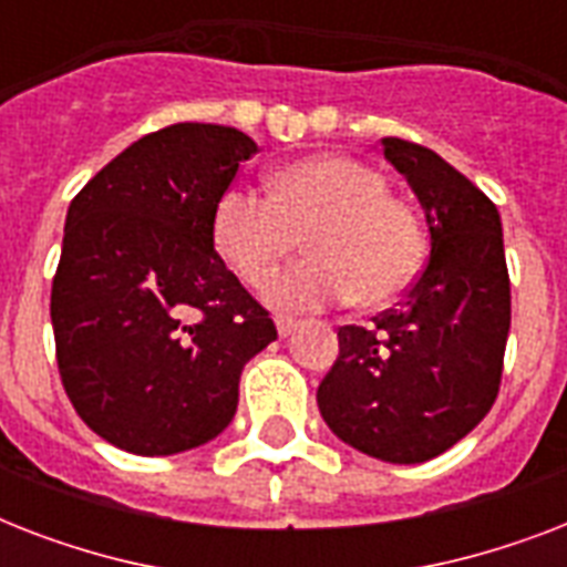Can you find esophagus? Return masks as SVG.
<instances>
[{"label": "esophagus", "mask_w": 567, "mask_h": 567, "mask_svg": "<svg viewBox=\"0 0 567 567\" xmlns=\"http://www.w3.org/2000/svg\"><path fill=\"white\" fill-rule=\"evenodd\" d=\"M300 327V320H293V318H276V329H279V336L288 338L293 332V329Z\"/></svg>", "instance_id": "1"}]
</instances>
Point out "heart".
Returning a JSON list of instances; mask_svg holds the SVG:
<instances>
[{
    "mask_svg": "<svg viewBox=\"0 0 567 567\" xmlns=\"http://www.w3.org/2000/svg\"><path fill=\"white\" fill-rule=\"evenodd\" d=\"M214 247L258 288L306 238L311 258L267 285L276 309L353 300L373 309L409 288L423 261V231L385 176L350 155H309L279 167L270 194L229 185L214 205Z\"/></svg>",
    "mask_w": 567,
    "mask_h": 567,
    "instance_id": "obj_1",
    "label": "heart"
}]
</instances>
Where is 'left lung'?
Returning <instances> with one entry per match:
<instances>
[{
  "label": "left lung",
  "instance_id": "obj_1",
  "mask_svg": "<svg viewBox=\"0 0 567 567\" xmlns=\"http://www.w3.org/2000/svg\"><path fill=\"white\" fill-rule=\"evenodd\" d=\"M430 226V258L396 309L338 329L318 388L323 421L368 456L417 465L450 450L497 400L512 293L497 205L412 141L382 137Z\"/></svg>",
  "mask_w": 567,
  "mask_h": 567
}]
</instances>
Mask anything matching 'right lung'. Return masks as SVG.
<instances>
[{"label":"right lung","instance_id":"add662e5","mask_svg":"<svg viewBox=\"0 0 567 567\" xmlns=\"http://www.w3.org/2000/svg\"><path fill=\"white\" fill-rule=\"evenodd\" d=\"M258 153L231 126L176 123L123 150L70 203L52 329L70 403L100 439L173 456L217 439L270 315L214 249V205Z\"/></svg>","mask_w":567,"mask_h":567}]
</instances>
